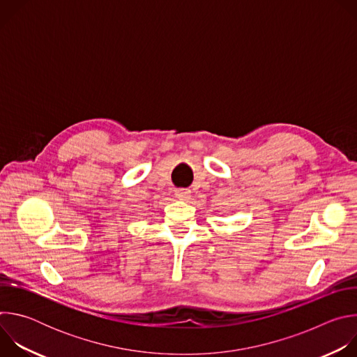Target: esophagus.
Returning a JSON list of instances; mask_svg holds the SVG:
<instances>
[{
    "label": "esophagus",
    "instance_id": "esophagus-1",
    "mask_svg": "<svg viewBox=\"0 0 357 357\" xmlns=\"http://www.w3.org/2000/svg\"><path fill=\"white\" fill-rule=\"evenodd\" d=\"M175 196L176 197H179V199H189V196H190V190L189 189H176L175 190Z\"/></svg>",
    "mask_w": 357,
    "mask_h": 357
}]
</instances>
